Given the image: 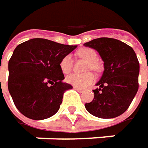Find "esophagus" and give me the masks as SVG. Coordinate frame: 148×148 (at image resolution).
Listing matches in <instances>:
<instances>
[{
	"mask_svg": "<svg viewBox=\"0 0 148 148\" xmlns=\"http://www.w3.org/2000/svg\"><path fill=\"white\" fill-rule=\"evenodd\" d=\"M74 90H76L77 91H79V92H80V93H82V92H84V90L83 89H79V88L76 87V86H74Z\"/></svg>",
	"mask_w": 148,
	"mask_h": 148,
	"instance_id": "34e87169",
	"label": "esophagus"
}]
</instances>
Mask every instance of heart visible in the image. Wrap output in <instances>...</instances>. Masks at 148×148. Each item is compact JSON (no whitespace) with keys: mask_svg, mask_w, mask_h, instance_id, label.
Instances as JSON below:
<instances>
[{"mask_svg":"<svg viewBox=\"0 0 148 148\" xmlns=\"http://www.w3.org/2000/svg\"><path fill=\"white\" fill-rule=\"evenodd\" d=\"M79 57L88 61L86 69L98 70L99 65L97 62V53L90 48H82L77 51ZM73 68V59L70 55H66L62 58L60 62V69L63 74H69ZM96 79L95 75L89 72L83 74H73L69 75L66 78L68 83L78 88H86L90 84H92Z\"/></svg>","mask_w":148,"mask_h":148,"instance_id":"obj_1","label":"heart"}]
</instances>
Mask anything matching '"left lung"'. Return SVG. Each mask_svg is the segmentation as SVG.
Returning a JSON list of instances; mask_svg holds the SVG:
<instances>
[{
  "label": "left lung",
  "mask_w": 148,
  "mask_h": 148,
  "mask_svg": "<svg viewBox=\"0 0 148 148\" xmlns=\"http://www.w3.org/2000/svg\"><path fill=\"white\" fill-rule=\"evenodd\" d=\"M98 51L104 62V71L98 87L93 90L94 99L85 107L90 114L113 119L124 114L139 87L140 65L134 50L113 38H98L84 44Z\"/></svg>",
  "instance_id": "8db88e82"
}]
</instances>
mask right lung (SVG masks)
I'll use <instances>...</instances> for the list:
<instances>
[{"label":"right lung","mask_w":148,"mask_h":148,"mask_svg":"<svg viewBox=\"0 0 148 148\" xmlns=\"http://www.w3.org/2000/svg\"><path fill=\"white\" fill-rule=\"evenodd\" d=\"M77 46L35 38L19 44L8 62V90L16 108L25 117L46 119L56 114L65 90L60 62Z\"/></svg>","instance_id":"1"}]
</instances>
